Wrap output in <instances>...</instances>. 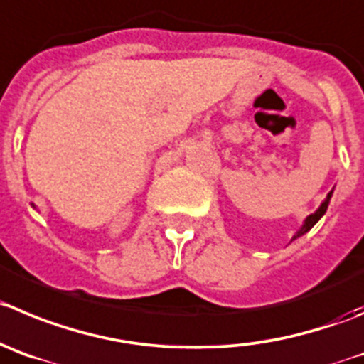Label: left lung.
I'll use <instances>...</instances> for the list:
<instances>
[{
  "label": "left lung",
  "mask_w": 364,
  "mask_h": 364,
  "mask_svg": "<svg viewBox=\"0 0 364 364\" xmlns=\"http://www.w3.org/2000/svg\"><path fill=\"white\" fill-rule=\"evenodd\" d=\"M331 198H332V190H331V192L327 193V199H325V201L321 203V205H320V208L316 210L314 213H311V215H309L307 219L304 220V224H301V228L298 230V232H296V235L293 237V240H294V239H298V237L305 235V233H307L309 230H311L312 226H314V224L318 223V220H320L321 217L325 215V212H327V208H328V203H331Z\"/></svg>",
  "instance_id": "left-lung-1"
}]
</instances>
